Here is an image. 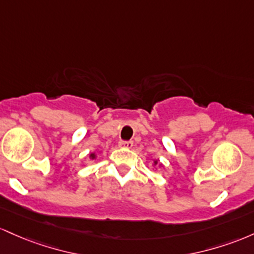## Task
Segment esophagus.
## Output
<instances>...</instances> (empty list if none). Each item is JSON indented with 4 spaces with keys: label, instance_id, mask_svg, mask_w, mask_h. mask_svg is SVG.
<instances>
[{
    "label": "esophagus",
    "instance_id": "34e87169",
    "mask_svg": "<svg viewBox=\"0 0 254 254\" xmlns=\"http://www.w3.org/2000/svg\"><path fill=\"white\" fill-rule=\"evenodd\" d=\"M119 146L122 149H130L133 146V141H120Z\"/></svg>",
    "mask_w": 254,
    "mask_h": 254
}]
</instances>
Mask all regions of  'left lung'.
<instances>
[{"label":"left lung","instance_id":"left-lung-1","mask_svg":"<svg viewBox=\"0 0 254 254\" xmlns=\"http://www.w3.org/2000/svg\"><path fill=\"white\" fill-rule=\"evenodd\" d=\"M152 165H153V169H155V172H157L158 168H163V164L159 163L158 159H153V163H152Z\"/></svg>","mask_w":254,"mask_h":254}]
</instances>
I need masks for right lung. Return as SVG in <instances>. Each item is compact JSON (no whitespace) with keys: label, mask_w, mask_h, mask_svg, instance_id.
Masks as SVG:
<instances>
[{"label":"right lung","mask_w":254,"mask_h":254,"mask_svg":"<svg viewBox=\"0 0 254 254\" xmlns=\"http://www.w3.org/2000/svg\"><path fill=\"white\" fill-rule=\"evenodd\" d=\"M89 157L91 161H95V159H97V153L96 152H91L89 155Z\"/></svg>","instance_id":"add662e5"}]
</instances>
